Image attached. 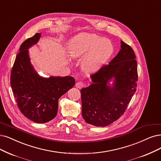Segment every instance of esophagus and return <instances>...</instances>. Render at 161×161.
Returning a JSON list of instances; mask_svg holds the SVG:
<instances>
[{
  "label": "esophagus",
  "instance_id": "obj_1",
  "mask_svg": "<svg viewBox=\"0 0 161 161\" xmlns=\"http://www.w3.org/2000/svg\"><path fill=\"white\" fill-rule=\"evenodd\" d=\"M84 86V83H83V82H81V81L77 82V83H76V84H75V87H76L77 88L81 89V88H82Z\"/></svg>",
  "mask_w": 161,
  "mask_h": 161
}]
</instances>
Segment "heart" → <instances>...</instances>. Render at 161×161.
Wrapping results in <instances>:
<instances>
[{"mask_svg": "<svg viewBox=\"0 0 161 161\" xmlns=\"http://www.w3.org/2000/svg\"><path fill=\"white\" fill-rule=\"evenodd\" d=\"M114 52L112 43L94 34L83 33L73 39L69 53L74 58L84 55L82 67L89 72H96L106 63Z\"/></svg>", "mask_w": 161, "mask_h": 161, "instance_id": "b5f03b06", "label": "heart"}]
</instances>
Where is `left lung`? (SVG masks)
Returning <instances> with one entry per match:
<instances>
[{
    "mask_svg": "<svg viewBox=\"0 0 161 161\" xmlns=\"http://www.w3.org/2000/svg\"><path fill=\"white\" fill-rule=\"evenodd\" d=\"M135 58L130 46L121 40L117 55L91 75L92 84L81 90V115L87 123L105 127L123 114L136 92Z\"/></svg>",
    "mask_w": 161,
    "mask_h": 161,
    "instance_id": "left-lung-1",
    "label": "left lung"
}]
</instances>
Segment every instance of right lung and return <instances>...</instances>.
<instances>
[{
	"instance_id": "add662e5",
	"label": "right lung",
	"mask_w": 161,
	"mask_h": 161,
	"mask_svg": "<svg viewBox=\"0 0 161 161\" xmlns=\"http://www.w3.org/2000/svg\"><path fill=\"white\" fill-rule=\"evenodd\" d=\"M36 33L21 44L10 75V85L22 114L37 123H47L58 113V99L75 85L71 76L45 77L38 74L31 62L28 49L36 44Z\"/></svg>"
}]
</instances>
